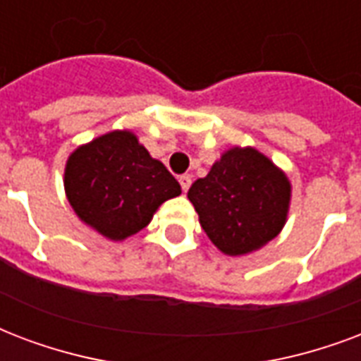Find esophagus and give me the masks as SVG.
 <instances>
[{"instance_id": "34e87169", "label": "esophagus", "mask_w": 361, "mask_h": 361, "mask_svg": "<svg viewBox=\"0 0 361 361\" xmlns=\"http://www.w3.org/2000/svg\"><path fill=\"white\" fill-rule=\"evenodd\" d=\"M178 183H180L183 192H188L190 184H192V178H190V175H180V177H178Z\"/></svg>"}]
</instances>
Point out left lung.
<instances>
[{"label":"left lung","mask_w":361,"mask_h":361,"mask_svg":"<svg viewBox=\"0 0 361 361\" xmlns=\"http://www.w3.org/2000/svg\"><path fill=\"white\" fill-rule=\"evenodd\" d=\"M292 186L282 169L252 147H233L188 190L200 224L228 256L258 250L286 224Z\"/></svg>","instance_id":"obj_1"}]
</instances>
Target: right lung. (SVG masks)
<instances>
[{"label": "right lung", "instance_id": "1", "mask_svg": "<svg viewBox=\"0 0 361 361\" xmlns=\"http://www.w3.org/2000/svg\"><path fill=\"white\" fill-rule=\"evenodd\" d=\"M63 188L85 224L111 241H124L149 224L180 184L131 131L114 130L71 152Z\"/></svg>", "mask_w": 361, "mask_h": 361}]
</instances>
